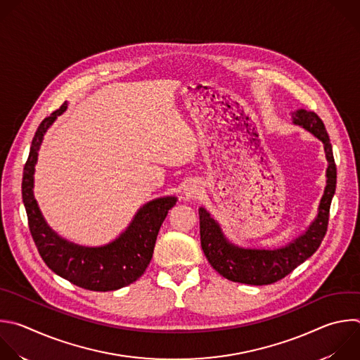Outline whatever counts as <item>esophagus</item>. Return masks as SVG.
<instances>
[{"mask_svg":"<svg viewBox=\"0 0 360 360\" xmlns=\"http://www.w3.org/2000/svg\"><path fill=\"white\" fill-rule=\"evenodd\" d=\"M200 192V186L196 184V182H189L186 186H185V198L186 199H192V198H196Z\"/></svg>","mask_w":360,"mask_h":360,"instance_id":"esophagus-1","label":"esophagus"}]
</instances>
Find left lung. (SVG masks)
Listing matches in <instances>:
<instances>
[{
    "label": "left lung",
    "instance_id": "1",
    "mask_svg": "<svg viewBox=\"0 0 360 360\" xmlns=\"http://www.w3.org/2000/svg\"><path fill=\"white\" fill-rule=\"evenodd\" d=\"M292 123L312 133L323 143L328 160L326 188L319 205V213L309 229L297 240L276 250H256L236 248L226 240L219 224L206 209H199L200 246L210 266L224 278L250 284L267 285L280 281L309 259L321 246L328 230L330 202L336 189V165L332 146L322 120L314 111L297 110L292 114Z\"/></svg>",
    "mask_w": 360,
    "mask_h": 360
}]
</instances>
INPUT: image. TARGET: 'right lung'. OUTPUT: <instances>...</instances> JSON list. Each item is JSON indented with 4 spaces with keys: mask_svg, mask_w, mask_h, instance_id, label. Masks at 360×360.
I'll return each instance as SVG.
<instances>
[{
    "mask_svg": "<svg viewBox=\"0 0 360 360\" xmlns=\"http://www.w3.org/2000/svg\"><path fill=\"white\" fill-rule=\"evenodd\" d=\"M63 103L39 124L22 175V200L35 246L45 264L62 278L90 291H112L137 281L148 267L157 236L175 196L160 198L144 205L129 229L103 248H83L59 237L44 220L34 198V171L44 134L56 115L66 110Z\"/></svg>",
    "mask_w": 360,
    "mask_h": 360,
    "instance_id": "add662e5",
    "label": "right lung"
}]
</instances>
